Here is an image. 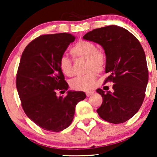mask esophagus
<instances>
[{
    "label": "esophagus",
    "mask_w": 157,
    "mask_h": 157,
    "mask_svg": "<svg viewBox=\"0 0 157 157\" xmlns=\"http://www.w3.org/2000/svg\"><path fill=\"white\" fill-rule=\"evenodd\" d=\"M93 94H94V91H86V94L87 97L91 96V95Z\"/></svg>",
    "instance_id": "1"
}]
</instances>
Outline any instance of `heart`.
Instances as JSON below:
<instances>
[{
	"mask_svg": "<svg viewBox=\"0 0 157 157\" xmlns=\"http://www.w3.org/2000/svg\"><path fill=\"white\" fill-rule=\"evenodd\" d=\"M75 58L86 59V70L89 71L82 76H79L70 81V86L73 89L79 91H88L93 87L97 78V73L101 72L105 68L106 57L105 53L94 43L89 40H79L70 50ZM60 71L66 76L73 75L72 62L66 56H61L58 60ZM95 71H94V70Z\"/></svg>",
	"mask_w": 157,
	"mask_h": 157,
	"instance_id": "obj_1",
	"label": "heart"
}]
</instances>
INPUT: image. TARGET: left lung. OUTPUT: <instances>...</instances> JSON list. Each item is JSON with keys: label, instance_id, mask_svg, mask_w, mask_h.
<instances>
[{"label": "left lung", "instance_id": "obj_1", "mask_svg": "<svg viewBox=\"0 0 157 157\" xmlns=\"http://www.w3.org/2000/svg\"><path fill=\"white\" fill-rule=\"evenodd\" d=\"M83 39L102 46L109 74L104 84L114 83L112 92L97 90L103 99L97 112L111 123L125 122L136 114L145 96L148 70L143 48L130 32L115 25L93 29Z\"/></svg>", "mask_w": 157, "mask_h": 157}]
</instances>
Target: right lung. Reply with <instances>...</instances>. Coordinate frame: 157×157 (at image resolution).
I'll return each mask as SVG.
<instances>
[{
    "label": "right lung",
    "mask_w": 157,
    "mask_h": 157,
    "mask_svg": "<svg viewBox=\"0 0 157 157\" xmlns=\"http://www.w3.org/2000/svg\"><path fill=\"white\" fill-rule=\"evenodd\" d=\"M75 37L71 34L44 35L30 42L21 56L16 87L29 118L44 130L59 132L71 125L75 106L86 97L82 91H68L58 60Z\"/></svg>",
    "instance_id": "1"
}]
</instances>
